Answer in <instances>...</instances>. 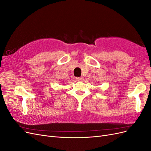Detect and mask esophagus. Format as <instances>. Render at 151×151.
<instances>
[{
    "instance_id": "esophagus-1",
    "label": "esophagus",
    "mask_w": 151,
    "mask_h": 151,
    "mask_svg": "<svg viewBox=\"0 0 151 151\" xmlns=\"http://www.w3.org/2000/svg\"><path fill=\"white\" fill-rule=\"evenodd\" d=\"M76 79L77 81H82L84 80V77H76Z\"/></svg>"
}]
</instances>
